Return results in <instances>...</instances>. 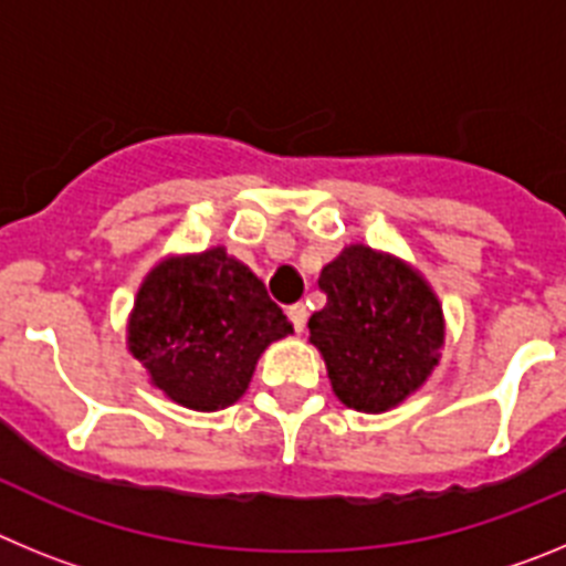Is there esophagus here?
Listing matches in <instances>:
<instances>
[{
	"label": "esophagus",
	"mask_w": 566,
	"mask_h": 566,
	"mask_svg": "<svg viewBox=\"0 0 566 566\" xmlns=\"http://www.w3.org/2000/svg\"><path fill=\"white\" fill-rule=\"evenodd\" d=\"M306 317H308V312L303 303H294V306H289V319L294 323V332L297 334H303V328H306Z\"/></svg>",
	"instance_id": "esophagus-1"
}]
</instances>
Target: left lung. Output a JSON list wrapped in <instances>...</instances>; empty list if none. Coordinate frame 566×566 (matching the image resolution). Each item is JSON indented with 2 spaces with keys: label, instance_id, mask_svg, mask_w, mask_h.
<instances>
[{
  "label": "left lung",
  "instance_id": "8db88e82",
  "mask_svg": "<svg viewBox=\"0 0 566 566\" xmlns=\"http://www.w3.org/2000/svg\"><path fill=\"white\" fill-rule=\"evenodd\" d=\"M319 289L326 306L308 319V343L345 408L385 413L428 382L442 357L444 314L419 269L352 243L323 266Z\"/></svg>",
  "mask_w": 566,
  "mask_h": 566
}]
</instances>
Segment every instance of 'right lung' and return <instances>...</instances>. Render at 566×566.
Returning a JSON list of instances; mask_svg holds the SVG:
<instances>
[{"label":"right lung","mask_w":566,"mask_h":566,"mask_svg":"<svg viewBox=\"0 0 566 566\" xmlns=\"http://www.w3.org/2000/svg\"><path fill=\"white\" fill-rule=\"evenodd\" d=\"M289 334L263 280L223 247L158 260L127 319V348L149 385L203 413L238 402L260 354Z\"/></svg>","instance_id":"obj_1"}]
</instances>
